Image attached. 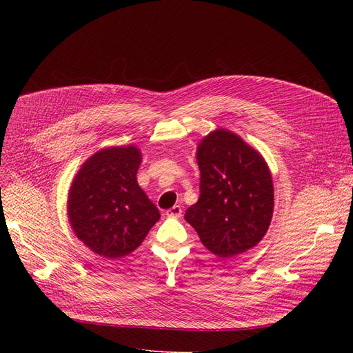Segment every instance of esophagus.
Here are the masks:
<instances>
[{"label": "esophagus", "instance_id": "esophagus-1", "mask_svg": "<svg viewBox=\"0 0 353 353\" xmlns=\"http://www.w3.org/2000/svg\"><path fill=\"white\" fill-rule=\"evenodd\" d=\"M181 213H183V209H181V206H173L172 209H169V210H165V214L169 216V217H180L181 216Z\"/></svg>", "mask_w": 353, "mask_h": 353}]
</instances>
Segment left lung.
Wrapping results in <instances>:
<instances>
[{
    "label": "left lung",
    "mask_w": 353,
    "mask_h": 353,
    "mask_svg": "<svg viewBox=\"0 0 353 353\" xmlns=\"http://www.w3.org/2000/svg\"><path fill=\"white\" fill-rule=\"evenodd\" d=\"M200 197L184 214L200 242L219 257L256 246L273 214V183L266 161L239 136L220 128L197 148Z\"/></svg>",
    "instance_id": "left-lung-1"
}]
</instances>
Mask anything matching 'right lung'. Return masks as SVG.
<instances>
[{"instance_id": "add662e5", "label": "right lung", "mask_w": 353, "mask_h": 353, "mask_svg": "<svg viewBox=\"0 0 353 353\" xmlns=\"http://www.w3.org/2000/svg\"><path fill=\"white\" fill-rule=\"evenodd\" d=\"M140 163L134 145L108 147L91 156L71 184V228L103 257L119 259L136 250L160 219L137 184Z\"/></svg>"}]
</instances>
